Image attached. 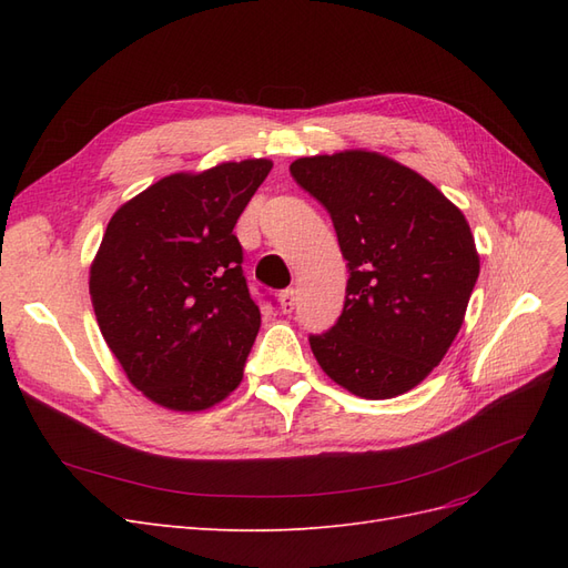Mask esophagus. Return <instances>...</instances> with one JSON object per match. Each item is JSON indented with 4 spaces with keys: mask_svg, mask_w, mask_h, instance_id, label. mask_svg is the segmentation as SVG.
I'll use <instances>...</instances> for the list:
<instances>
[{
    "mask_svg": "<svg viewBox=\"0 0 568 568\" xmlns=\"http://www.w3.org/2000/svg\"><path fill=\"white\" fill-rule=\"evenodd\" d=\"M294 307H296V291H294V288L282 291V296H280V311H282L284 315H288V313H294Z\"/></svg>",
    "mask_w": 568,
    "mask_h": 568,
    "instance_id": "1",
    "label": "esophagus"
}]
</instances>
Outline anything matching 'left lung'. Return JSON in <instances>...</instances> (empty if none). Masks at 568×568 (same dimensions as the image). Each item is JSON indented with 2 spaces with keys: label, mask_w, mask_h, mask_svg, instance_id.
I'll list each match as a JSON object with an SVG mask.
<instances>
[{
  "label": "left lung",
  "mask_w": 568,
  "mask_h": 568,
  "mask_svg": "<svg viewBox=\"0 0 568 568\" xmlns=\"http://www.w3.org/2000/svg\"><path fill=\"white\" fill-rule=\"evenodd\" d=\"M332 215L348 261L346 303L311 348L332 382L367 400L422 384L453 346L478 280L467 217L415 170L351 149L291 163Z\"/></svg>",
  "instance_id": "1"
}]
</instances>
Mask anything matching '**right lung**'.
<instances>
[{
    "label": "right lung",
    "instance_id": "obj_1",
    "mask_svg": "<svg viewBox=\"0 0 568 568\" xmlns=\"http://www.w3.org/2000/svg\"><path fill=\"white\" fill-rule=\"evenodd\" d=\"M272 170L230 161L159 180L113 213L90 267L101 336L149 400L201 412L242 384L261 329L234 225Z\"/></svg>",
    "mask_w": 568,
    "mask_h": 568
}]
</instances>
